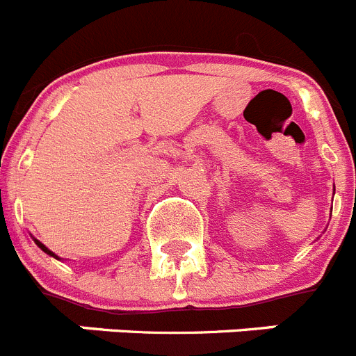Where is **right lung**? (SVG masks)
<instances>
[{"instance_id":"1","label":"right lung","mask_w":356,"mask_h":356,"mask_svg":"<svg viewBox=\"0 0 356 356\" xmlns=\"http://www.w3.org/2000/svg\"><path fill=\"white\" fill-rule=\"evenodd\" d=\"M35 241H37V239H35ZM37 245H38V246H40V248H42V250H44V252H46V254H49V255H53V257H56V255H54V254H53V252H51V250H47V248H46V246H44V245H42V243H40V241H37ZM56 259H58V257H56Z\"/></svg>"}]
</instances>
